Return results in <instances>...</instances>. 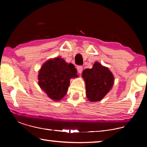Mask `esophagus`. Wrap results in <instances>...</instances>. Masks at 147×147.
<instances>
[{
	"label": "esophagus",
	"instance_id": "obj_1",
	"mask_svg": "<svg viewBox=\"0 0 147 147\" xmlns=\"http://www.w3.org/2000/svg\"><path fill=\"white\" fill-rule=\"evenodd\" d=\"M77 70H78V73H79L80 74L82 73V71H83V67H82V66H81V65H78V66H77Z\"/></svg>",
	"mask_w": 147,
	"mask_h": 147
}]
</instances>
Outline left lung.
<instances>
[{"instance_id": "8db88e82", "label": "left lung", "mask_w": 147, "mask_h": 147, "mask_svg": "<svg viewBox=\"0 0 147 147\" xmlns=\"http://www.w3.org/2000/svg\"><path fill=\"white\" fill-rule=\"evenodd\" d=\"M82 77L86 82L87 97L91 102L102 100L112 88L114 82L111 71L98 62L94 63L93 68L86 69Z\"/></svg>"}]
</instances>
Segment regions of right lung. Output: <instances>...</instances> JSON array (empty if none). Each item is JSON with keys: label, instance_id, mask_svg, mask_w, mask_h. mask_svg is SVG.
<instances>
[{"label": "right lung", "instance_id": "right-lung-1", "mask_svg": "<svg viewBox=\"0 0 147 147\" xmlns=\"http://www.w3.org/2000/svg\"><path fill=\"white\" fill-rule=\"evenodd\" d=\"M77 70L73 64L67 63L63 58L49 59L39 72V86L49 97L59 100L68 91L70 78L77 77Z\"/></svg>", "mask_w": 147, "mask_h": 147}]
</instances>
